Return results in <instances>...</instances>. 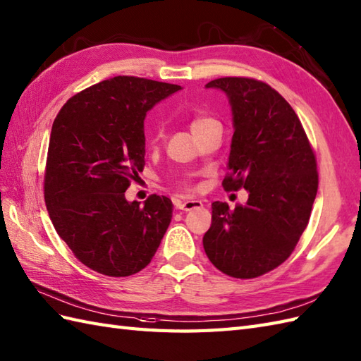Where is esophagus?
<instances>
[{
	"instance_id": "obj_1",
	"label": "esophagus",
	"mask_w": 361,
	"mask_h": 361,
	"mask_svg": "<svg viewBox=\"0 0 361 361\" xmlns=\"http://www.w3.org/2000/svg\"><path fill=\"white\" fill-rule=\"evenodd\" d=\"M175 207L180 209V211H192V209L203 207V203L200 200H177Z\"/></svg>"
}]
</instances>
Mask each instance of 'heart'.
I'll list each match as a JSON object with an SVG mask.
<instances>
[{
    "label": "heart",
    "mask_w": 361,
    "mask_h": 361,
    "mask_svg": "<svg viewBox=\"0 0 361 361\" xmlns=\"http://www.w3.org/2000/svg\"><path fill=\"white\" fill-rule=\"evenodd\" d=\"M212 123H219V121L214 120V118H211V116L198 115V116H195L194 120H192V123H190V129H192V132H197L198 129H201V128H206V126L212 124Z\"/></svg>",
    "instance_id": "obj_1"
}]
</instances>
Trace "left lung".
<instances>
[{"instance_id": "left-lung-1", "label": "left lung", "mask_w": 361, "mask_h": 361, "mask_svg": "<svg viewBox=\"0 0 361 361\" xmlns=\"http://www.w3.org/2000/svg\"><path fill=\"white\" fill-rule=\"evenodd\" d=\"M228 97L233 135L226 190L246 189L245 204L212 203L203 237L211 263L235 279H255L286 259L306 229L318 189L312 147L297 114L266 82L228 77L207 82Z\"/></svg>"}]
</instances>
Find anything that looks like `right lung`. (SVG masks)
Returning a JSON list of instances; mask_svg holds the SVG:
<instances>
[{"instance_id":"1","label":"right lung","mask_w":361,"mask_h":361,"mask_svg":"<svg viewBox=\"0 0 361 361\" xmlns=\"http://www.w3.org/2000/svg\"><path fill=\"white\" fill-rule=\"evenodd\" d=\"M181 86L114 77L73 95L52 124L44 200L55 231L82 264L128 276L150 263L172 220V201L124 197L145 167L146 114Z\"/></svg>"}]
</instances>
